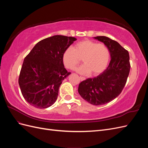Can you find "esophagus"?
I'll return each instance as SVG.
<instances>
[{
    "label": "esophagus",
    "instance_id": "1",
    "mask_svg": "<svg viewBox=\"0 0 148 148\" xmlns=\"http://www.w3.org/2000/svg\"><path fill=\"white\" fill-rule=\"evenodd\" d=\"M79 79H80V80H81V81H84V80H85V78L84 77H79Z\"/></svg>",
    "mask_w": 148,
    "mask_h": 148
}]
</instances>
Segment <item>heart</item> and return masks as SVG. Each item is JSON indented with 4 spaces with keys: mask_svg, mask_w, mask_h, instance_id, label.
<instances>
[{
    "mask_svg": "<svg viewBox=\"0 0 148 148\" xmlns=\"http://www.w3.org/2000/svg\"><path fill=\"white\" fill-rule=\"evenodd\" d=\"M110 57L109 49L104 44H98L85 39L75 44L73 48L65 49L62 54V62L66 69L74 70L81 59L84 65L77 69L78 73L98 75L105 70Z\"/></svg>",
    "mask_w": 148,
    "mask_h": 148,
    "instance_id": "obj_1",
    "label": "heart"
}]
</instances>
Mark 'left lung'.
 I'll return each instance as SVG.
<instances>
[{
    "instance_id": "8db88e82",
    "label": "left lung",
    "mask_w": 148,
    "mask_h": 148,
    "mask_svg": "<svg viewBox=\"0 0 148 148\" xmlns=\"http://www.w3.org/2000/svg\"><path fill=\"white\" fill-rule=\"evenodd\" d=\"M109 49L111 60L99 75L89 78L79 84L78 91L83 99L95 106L107 104L123 90L130 70L128 52L117 41L106 36L94 37Z\"/></svg>"
}]
</instances>
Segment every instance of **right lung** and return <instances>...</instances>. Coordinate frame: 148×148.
Segmentation results:
<instances>
[{"instance_id": "1", "label": "right lung", "mask_w": 148, "mask_h": 148, "mask_svg": "<svg viewBox=\"0 0 148 148\" xmlns=\"http://www.w3.org/2000/svg\"><path fill=\"white\" fill-rule=\"evenodd\" d=\"M77 39L56 35L41 40L23 61L18 79L26 101L38 109H45L56 101L64 79L71 73L65 69L62 54Z\"/></svg>"}]
</instances>
